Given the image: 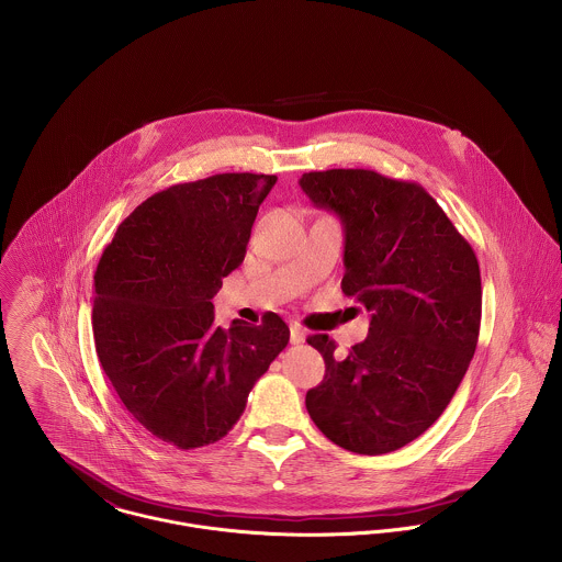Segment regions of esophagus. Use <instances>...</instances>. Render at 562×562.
Wrapping results in <instances>:
<instances>
[{"label": "esophagus", "instance_id": "obj_1", "mask_svg": "<svg viewBox=\"0 0 562 562\" xmlns=\"http://www.w3.org/2000/svg\"><path fill=\"white\" fill-rule=\"evenodd\" d=\"M305 337H307V333H305L299 324H292V326H290V341H292L294 346L303 344V341H305Z\"/></svg>", "mask_w": 562, "mask_h": 562}]
</instances>
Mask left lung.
I'll return each mask as SVG.
<instances>
[{"mask_svg":"<svg viewBox=\"0 0 562 562\" xmlns=\"http://www.w3.org/2000/svg\"><path fill=\"white\" fill-rule=\"evenodd\" d=\"M299 183L316 207L339 216L341 292L372 312L368 337L346 357L328 335L307 337L326 366L307 411L344 450L394 452L437 422L476 352V252L415 181L333 168Z\"/></svg>","mask_w":562,"mask_h":562,"instance_id":"8db88e82","label":"left lung"}]
</instances>
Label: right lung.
Wrapping results in <instances>:
<instances>
[{
	"instance_id": "right-lung-1",
	"label": "right lung",
	"mask_w": 562,
	"mask_h": 562,
	"mask_svg": "<svg viewBox=\"0 0 562 562\" xmlns=\"http://www.w3.org/2000/svg\"><path fill=\"white\" fill-rule=\"evenodd\" d=\"M274 183L277 175L223 172L170 186L119 225L99 259L101 368L136 422L181 450L223 439L290 341L277 314L223 328L212 305Z\"/></svg>"
}]
</instances>
